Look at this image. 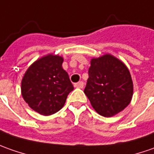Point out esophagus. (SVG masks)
Returning <instances> with one entry per match:
<instances>
[{"instance_id": "34e87169", "label": "esophagus", "mask_w": 154, "mask_h": 154, "mask_svg": "<svg viewBox=\"0 0 154 154\" xmlns=\"http://www.w3.org/2000/svg\"><path fill=\"white\" fill-rule=\"evenodd\" d=\"M83 85H84L83 82H78L77 83H75L74 87L77 88H83Z\"/></svg>"}]
</instances>
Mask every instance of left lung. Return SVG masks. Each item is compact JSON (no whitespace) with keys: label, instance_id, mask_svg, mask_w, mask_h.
<instances>
[{"label":"left lung","instance_id":"8db88e82","mask_svg":"<svg viewBox=\"0 0 154 154\" xmlns=\"http://www.w3.org/2000/svg\"><path fill=\"white\" fill-rule=\"evenodd\" d=\"M84 94L100 116L116 115L129 104L133 95L129 70L121 60L109 54L93 58Z\"/></svg>","mask_w":154,"mask_h":154}]
</instances>
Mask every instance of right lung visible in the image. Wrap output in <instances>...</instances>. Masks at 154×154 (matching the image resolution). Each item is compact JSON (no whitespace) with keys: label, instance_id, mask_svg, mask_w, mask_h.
Here are the masks:
<instances>
[{"label":"right lung","instance_id":"obj_1","mask_svg":"<svg viewBox=\"0 0 154 154\" xmlns=\"http://www.w3.org/2000/svg\"><path fill=\"white\" fill-rule=\"evenodd\" d=\"M62 63L61 56L47 55L34 61L23 77L22 96L29 107L40 115L58 112L74 88Z\"/></svg>","mask_w":154,"mask_h":154}]
</instances>
